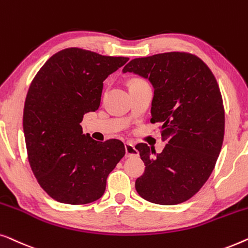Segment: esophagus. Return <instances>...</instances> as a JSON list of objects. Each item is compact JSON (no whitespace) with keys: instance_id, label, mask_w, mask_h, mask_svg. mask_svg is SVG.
Returning a JSON list of instances; mask_svg holds the SVG:
<instances>
[{"instance_id":"esophagus-1","label":"esophagus","mask_w":248,"mask_h":248,"mask_svg":"<svg viewBox=\"0 0 248 248\" xmlns=\"http://www.w3.org/2000/svg\"><path fill=\"white\" fill-rule=\"evenodd\" d=\"M124 148H125V156H127V157H137L139 155V152L135 148V146L132 145L131 142H125Z\"/></svg>"}]
</instances>
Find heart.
Instances as JSON below:
<instances>
[{"label": "heart", "instance_id": "1", "mask_svg": "<svg viewBox=\"0 0 248 248\" xmlns=\"http://www.w3.org/2000/svg\"><path fill=\"white\" fill-rule=\"evenodd\" d=\"M141 83H147V82L144 81V79H142V78H132L131 81H130V86L131 85H136V84H141Z\"/></svg>", "mask_w": 248, "mask_h": 248}]
</instances>
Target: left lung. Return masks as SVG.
<instances>
[{
	"label": "left lung",
	"instance_id": "8db88e82",
	"mask_svg": "<svg viewBox=\"0 0 248 248\" xmlns=\"http://www.w3.org/2000/svg\"><path fill=\"white\" fill-rule=\"evenodd\" d=\"M123 72L154 86L151 123L162 124L166 141L160 154L136 145L146 166L136 190L152 203H182L207 182L221 151L225 109L217 79L202 59L184 51L135 58Z\"/></svg>",
	"mask_w": 248,
	"mask_h": 248
}]
</instances>
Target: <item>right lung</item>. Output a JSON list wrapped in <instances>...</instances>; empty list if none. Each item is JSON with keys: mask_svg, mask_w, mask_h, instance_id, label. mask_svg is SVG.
Listing matches in <instances>:
<instances>
[{"mask_svg": "<svg viewBox=\"0 0 248 248\" xmlns=\"http://www.w3.org/2000/svg\"><path fill=\"white\" fill-rule=\"evenodd\" d=\"M128 59L66 48L31 82L23 109L28 159L54 200L86 204L100 199L108 175L124 156L123 141L94 140L83 134L81 123L85 113L99 109L104 79Z\"/></svg>", "mask_w": 248, "mask_h": 248, "instance_id": "add662e5", "label": "right lung"}]
</instances>
